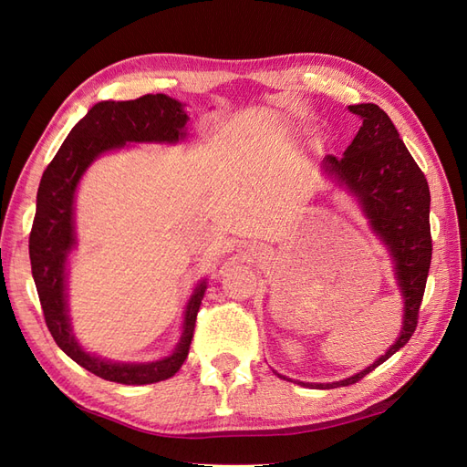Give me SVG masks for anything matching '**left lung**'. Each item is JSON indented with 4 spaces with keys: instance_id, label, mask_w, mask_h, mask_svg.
Wrapping results in <instances>:
<instances>
[{
    "instance_id": "left-lung-1",
    "label": "left lung",
    "mask_w": 467,
    "mask_h": 467,
    "mask_svg": "<svg viewBox=\"0 0 467 467\" xmlns=\"http://www.w3.org/2000/svg\"><path fill=\"white\" fill-rule=\"evenodd\" d=\"M348 109L362 119L360 130L341 160L327 155L323 165L358 196L372 228L388 244L405 298V319L395 345L366 370L333 384H304L321 389L357 384L411 338L419 323L432 257L431 191L425 173L378 105L362 103Z\"/></svg>"
}]
</instances>
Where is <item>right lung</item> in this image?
Listing matches in <instances>:
<instances>
[{"label":"right lung","mask_w":467,"mask_h":467,"mask_svg":"<svg viewBox=\"0 0 467 467\" xmlns=\"http://www.w3.org/2000/svg\"><path fill=\"white\" fill-rule=\"evenodd\" d=\"M189 117L181 103L163 93L134 101H101L83 117L64 140L42 173L36 214L29 235V255L38 300L47 327L66 355L91 374L126 386H144L171 378L189 357L196 314L206 282L196 286L185 314V331L171 357L150 364H112L83 350L69 329L66 312V257L74 245V192L89 163L126 142H177L185 136Z\"/></svg>","instance_id":"right-lung-1"}]
</instances>
